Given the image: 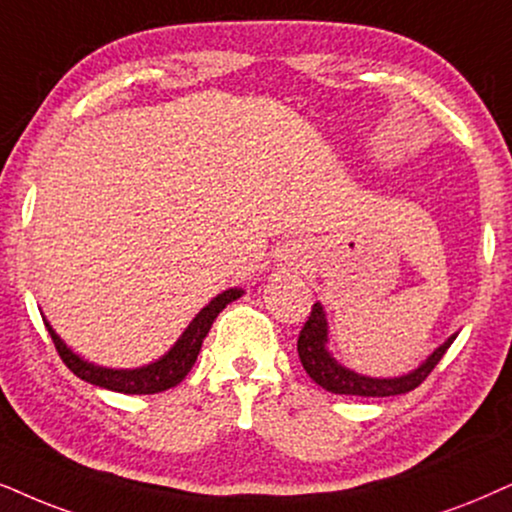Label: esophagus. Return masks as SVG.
Returning <instances> with one entry per match:
<instances>
[{
	"mask_svg": "<svg viewBox=\"0 0 512 512\" xmlns=\"http://www.w3.org/2000/svg\"><path fill=\"white\" fill-rule=\"evenodd\" d=\"M290 260H295V257H290Z\"/></svg>",
	"mask_w": 512,
	"mask_h": 512,
	"instance_id": "esophagus-1",
	"label": "esophagus"
}]
</instances>
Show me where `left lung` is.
Returning <instances> with one entry per match:
<instances>
[{
	"label": "left lung",
	"instance_id": "left-lung-1",
	"mask_svg": "<svg viewBox=\"0 0 512 512\" xmlns=\"http://www.w3.org/2000/svg\"><path fill=\"white\" fill-rule=\"evenodd\" d=\"M454 340L456 335H451V338L446 340L444 345H439L416 371L399 375V378H368V375L354 373L338 364V361L333 359V354L328 352L326 312H323L321 302H316L307 323L302 326L300 338H297V354H300V361L309 378H312L316 385H321L323 390L333 394H357V397H394V394H406L416 390V387L432 373V368L439 364V359L444 357L446 349L451 347Z\"/></svg>",
	"mask_w": 512,
	"mask_h": 512
}]
</instances>
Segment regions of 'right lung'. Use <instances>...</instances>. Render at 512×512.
Wrapping results in <instances>:
<instances>
[{"mask_svg": "<svg viewBox=\"0 0 512 512\" xmlns=\"http://www.w3.org/2000/svg\"><path fill=\"white\" fill-rule=\"evenodd\" d=\"M241 295H243L241 288H229L224 290V293H219L208 307L200 309L196 319L189 323V328L181 333V338L174 342V347L165 354V357H160L158 361H153V364L141 366V368H103V366L89 364V361L77 357L73 349L58 338L56 331L47 321H44V326H47L51 340H54L58 357L63 359V364H66L77 378L87 380V383L92 385L106 387V390L122 392V394H155L179 385L181 380L189 375V371L198 359L200 347H203L205 335L210 333L212 321L217 319V314L222 312L226 304L238 300Z\"/></svg>", "mask_w": 512, "mask_h": 512, "instance_id": "add662e5", "label": "right lung"}]
</instances>
